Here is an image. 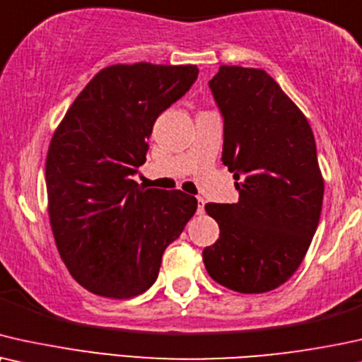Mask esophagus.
Masks as SVG:
<instances>
[{
  "label": "esophagus",
  "instance_id": "34e87169",
  "mask_svg": "<svg viewBox=\"0 0 362 362\" xmlns=\"http://www.w3.org/2000/svg\"><path fill=\"white\" fill-rule=\"evenodd\" d=\"M197 214H204L205 211V200L202 197H197Z\"/></svg>",
  "mask_w": 362,
  "mask_h": 362
}]
</instances>
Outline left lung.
Segmentation results:
<instances>
[{
    "instance_id": "obj_1",
    "label": "left lung",
    "mask_w": 362,
    "mask_h": 362,
    "mask_svg": "<svg viewBox=\"0 0 362 362\" xmlns=\"http://www.w3.org/2000/svg\"><path fill=\"white\" fill-rule=\"evenodd\" d=\"M223 115L221 160L237 204H206L220 237L204 250L206 272L238 293L290 279L320 223L325 180L308 119L268 72L220 66L209 83Z\"/></svg>"
}]
</instances>
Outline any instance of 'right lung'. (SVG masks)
<instances>
[{
	"instance_id": "1",
	"label": "right lung",
	"mask_w": 362,
	"mask_h": 362,
	"mask_svg": "<svg viewBox=\"0 0 362 362\" xmlns=\"http://www.w3.org/2000/svg\"><path fill=\"white\" fill-rule=\"evenodd\" d=\"M197 76L194 64L104 67L54 131L46 157L52 235L72 278L94 295L127 300L148 290L195 214V197L146 190L132 175L156 119Z\"/></svg>"
}]
</instances>
